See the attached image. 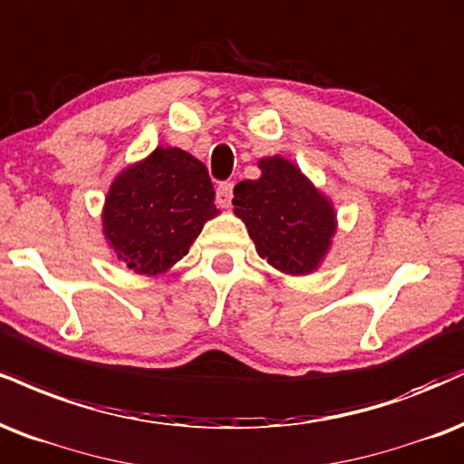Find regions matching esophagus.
<instances>
[{
  "instance_id": "obj_1",
  "label": "esophagus",
  "mask_w": 464,
  "mask_h": 464,
  "mask_svg": "<svg viewBox=\"0 0 464 464\" xmlns=\"http://www.w3.org/2000/svg\"><path fill=\"white\" fill-rule=\"evenodd\" d=\"M216 198L220 208H228L233 198V181H222L220 186L216 189Z\"/></svg>"
}]
</instances>
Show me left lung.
Wrapping results in <instances>:
<instances>
[{
	"label": "left lung",
	"mask_w": 464,
	"mask_h": 464,
	"mask_svg": "<svg viewBox=\"0 0 464 464\" xmlns=\"http://www.w3.org/2000/svg\"><path fill=\"white\" fill-rule=\"evenodd\" d=\"M264 175L233 189L236 214L246 222L256 253L289 275L315 270L334 233V211L294 164L259 161Z\"/></svg>",
	"instance_id": "obj_1"
}]
</instances>
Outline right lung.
<instances>
[{
	"label": "right lung",
	"instance_id": "1",
	"mask_svg": "<svg viewBox=\"0 0 464 464\" xmlns=\"http://www.w3.org/2000/svg\"><path fill=\"white\" fill-rule=\"evenodd\" d=\"M203 161L181 149H155L111 183L105 237L133 272L158 275L188 255L205 220L218 214Z\"/></svg>",
	"mask_w": 464,
	"mask_h": 464
}]
</instances>
